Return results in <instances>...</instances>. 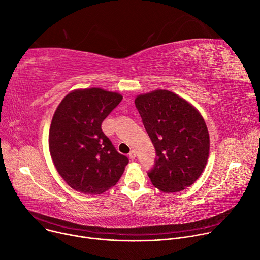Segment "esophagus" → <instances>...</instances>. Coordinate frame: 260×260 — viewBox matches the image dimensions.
<instances>
[{
  "label": "esophagus",
  "mask_w": 260,
  "mask_h": 260,
  "mask_svg": "<svg viewBox=\"0 0 260 260\" xmlns=\"http://www.w3.org/2000/svg\"><path fill=\"white\" fill-rule=\"evenodd\" d=\"M128 156H129V158H131L132 160H134V159L136 158V151H135V150H132V151L129 152Z\"/></svg>",
  "instance_id": "esophagus-1"
}]
</instances>
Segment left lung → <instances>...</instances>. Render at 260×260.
<instances>
[{"label":"left lung","instance_id":"obj_1","mask_svg":"<svg viewBox=\"0 0 260 260\" xmlns=\"http://www.w3.org/2000/svg\"><path fill=\"white\" fill-rule=\"evenodd\" d=\"M136 108L155 148L152 184L164 192H178L203 173L210 150L207 125L199 111L169 90L137 96Z\"/></svg>","mask_w":260,"mask_h":260}]
</instances>
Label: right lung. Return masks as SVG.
<instances>
[{
  "label": "right lung",
  "instance_id": "obj_1",
  "mask_svg": "<svg viewBox=\"0 0 260 260\" xmlns=\"http://www.w3.org/2000/svg\"><path fill=\"white\" fill-rule=\"evenodd\" d=\"M122 96L101 88L74 90L58 105L49 129L53 164L70 187L101 194L118 182L128 158L102 131Z\"/></svg>",
  "mask_w": 260,
  "mask_h": 260
}]
</instances>
